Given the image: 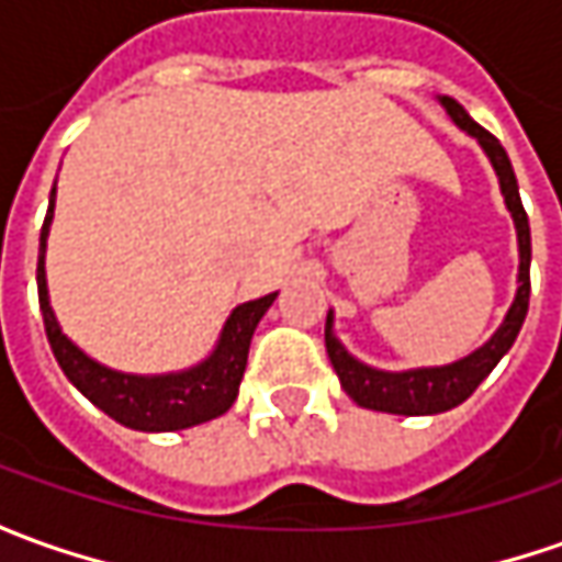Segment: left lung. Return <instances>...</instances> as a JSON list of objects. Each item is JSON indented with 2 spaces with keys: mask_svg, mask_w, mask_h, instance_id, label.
Listing matches in <instances>:
<instances>
[{
  "mask_svg": "<svg viewBox=\"0 0 562 562\" xmlns=\"http://www.w3.org/2000/svg\"><path fill=\"white\" fill-rule=\"evenodd\" d=\"M441 105L447 115L463 127L469 137H475L479 146L485 149V156L497 171L501 181V193L507 203L513 225H516V240H519V288H516V300L509 306L504 325L491 335L487 344H482L475 353L457 359L450 366H435V369H406V372H381L357 357L347 353V347L335 337V315L328 313L325 318V350L335 366L340 387L357 400L366 409H378V413H394V416H435V413H447L453 406H460L465 397H472V391L491 375V369L504 359L513 340L519 335L526 313H529V266H531V234H529V215L519 200V184L513 175L507 149L494 134H487L482 124L469 119L463 105L457 99L441 97Z\"/></svg>",
  "mask_w": 562,
  "mask_h": 562,
  "instance_id": "1",
  "label": "left lung"
}]
</instances>
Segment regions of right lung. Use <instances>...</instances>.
<instances>
[{
    "instance_id": "right-lung-1",
    "label": "right lung",
    "mask_w": 562,
    "mask_h": 562,
    "mask_svg": "<svg viewBox=\"0 0 562 562\" xmlns=\"http://www.w3.org/2000/svg\"><path fill=\"white\" fill-rule=\"evenodd\" d=\"M55 187L49 193V212L40 231V262H36V291H40V313L46 325V337L53 347L55 359L61 372L75 384L83 397L99 406L105 416H112L121 425L134 431H181L190 425L215 419L231 409L240 391V378L247 369V353L252 331L259 318L269 313L278 293L259 296L240 303L234 313L227 315L222 337L212 350V357L203 359L200 366L187 372H171V375H124L115 369L99 366L83 350H77L68 337L61 335L55 322L53 306H49V291H46V237L53 225Z\"/></svg>"
}]
</instances>
